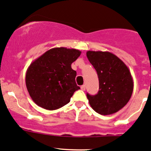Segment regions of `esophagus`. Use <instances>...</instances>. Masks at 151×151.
<instances>
[{
	"instance_id": "34e87169",
	"label": "esophagus",
	"mask_w": 151,
	"mask_h": 151,
	"mask_svg": "<svg viewBox=\"0 0 151 151\" xmlns=\"http://www.w3.org/2000/svg\"><path fill=\"white\" fill-rule=\"evenodd\" d=\"M81 89H82V90H83V91H84L85 90V89H86V86L85 85H82L81 86Z\"/></svg>"
}]
</instances>
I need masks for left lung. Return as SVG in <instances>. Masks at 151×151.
<instances>
[{"mask_svg": "<svg viewBox=\"0 0 151 151\" xmlns=\"http://www.w3.org/2000/svg\"><path fill=\"white\" fill-rule=\"evenodd\" d=\"M87 57L97 71L100 87L95 95L87 94L89 105L100 115L115 113L132 96L133 80L130 70L121 59L109 51H88Z\"/></svg>", "mask_w": 151, "mask_h": 151, "instance_id": "left-lung-1", "label": "left lung"}]
</instances>
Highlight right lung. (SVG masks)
Here are the masks:
<instances>
[{"instance_id": "right-lung-1", "label": "right lung", "mask_w": 151, "mask_h": 151, "mask_svg": "<svg viewBox=\"0 0 151 151\" xmlns=\"http://www.w3.org/2000/svg\"><path fill=\"white\" fill-rule=\"evenodd\" d=\"M81 51L64 47L53 48L30 64L26 74L29 95L39 107L49 110L60 108L70 102L77 85L72 64Z\"/></svg>"}]
</instances>
